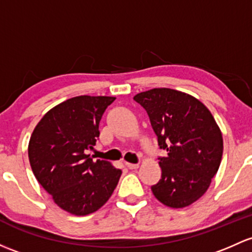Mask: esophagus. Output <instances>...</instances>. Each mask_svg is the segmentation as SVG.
<instances>
[{
	"instance_id": "1",
	"label": "esophagus",
	"mask_w": 252,
	"mask_h": 252,
	"mask_svg": "<svg viewBox=\"0 0 252 252\" xmlns=\"http://www.w3.org/2000/svg\"><path fill=\"white\" fill-rule=\"evenodd\" d=\"M126 165L128 166L130 170H135V169L139 168V164H133V163H126Z\"/></svg>"
}]
</instances>
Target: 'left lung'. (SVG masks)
<instances>
[{"label":"left lung","mask_w":252,"mask_h":252,"mask_svg":"<svg viewBox=\"0 0 252 252\" xmlns=\"http://www.w3.org/2000/svg\"><path fill=\"white\" fill-rule=\"evenodd\" d=\"M134 100L168 152L159 158L161 177L151 187L153 194L169 208L190 205L208 190L221 164L223 139L215 118L203 102L175 89H151Z\"/></svg>","instance_id":"left-lung-1"}]
</instances>
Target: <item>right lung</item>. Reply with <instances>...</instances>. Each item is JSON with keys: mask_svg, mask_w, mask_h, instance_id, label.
Segmentation results:
<instances>
[{"mask_svg": "<svg viewBox=\"0 0 252 252\" xmlns=\"http://www.w3.org/2000/svg\"><path fill=\"white\" fill-rule=\"evenodd\" d=\"M113 96L71 97L49 110L33 129L29 160L37 181L58 206L76 216L99 210L122 171L87 155L96 144L99 123Z\"/></svg>", "mask_w": 252, "mask_h": 252, "instance_id": "right-lung-1", "label": "right lung"}]
</instances>
